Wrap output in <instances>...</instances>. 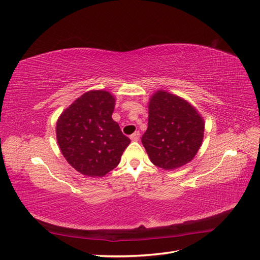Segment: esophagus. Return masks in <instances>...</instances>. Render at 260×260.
<instances>
[{"label": "esophagus", "instance_id": "esophagus-1", "mask_svg": "<svg viewBox=\"0 0 260 260\" xmlns=\"http://www.w3.org/2000/svg\"><path fill=\"white\" fill-rule=\"evenodd\" d=\"M130 139H131V141H139L140 140V132L137 131L133 133V135L130 136Z\"/></svg>", "mask_w": 260, "mask_h": 260}]
</instances>
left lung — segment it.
<instances>
[{
    "label": "left lung",
    "mask_w": 260,
    "mask_h": 260,
    "mask_svg": "<svg viewBox=\"0 0 260 260\" xmlns=\"http://www.w3.org/2000/svg\"><path fill=\"white\" fill-rule=\"evenodd\" d=\"M148 127L142 143L155 166L170 170L191 161L203 142L204 120L186 101L156 92L148 105Z\"/></svg>",
    "instance_id": "1"
}]
</instances>
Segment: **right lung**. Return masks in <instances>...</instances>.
Returning <instances> with one entry per match:
<instances>
[{
	"label": "right lung",
	"mask_w": 260,
	"mask_h": 260,
	"mask_svg": "<svg viewBox=\"0 0 260 260\" xmlns=\"http://www.w3.org/2000/svg\"><path fill=\"white\" fill-rule=\"evenodd\" d=\"M115 99L102 90L84 93L56 123L60 152L84 176L103 177L119 164L130 139L113 120Z\"/></svg>",
	"instance_id": "1"
}]
</instances>
